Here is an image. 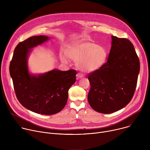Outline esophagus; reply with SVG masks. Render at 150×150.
<instances>
[{"instance_id":"34e87169","label":"esophagus","mask_w":150,"mask_h":150,"mask_svg":"<svg viewBox=\"0 0 150 150\" xmlns=\"http://www.w3.org/2000/svg\"><path fill=\"white\" fill-rule=\"evenodd\" d=\"M83 76V75L82 74H80V73H78L77 75H76V78L77 79H79V78H81Z\"/></svg>"}]
</instances>
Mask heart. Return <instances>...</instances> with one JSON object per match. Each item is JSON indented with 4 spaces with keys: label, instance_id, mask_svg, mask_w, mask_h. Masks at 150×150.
Segmentation results:
<instances>
[{
    "label": "heart",
    "instance_id": "b5f03b06",
    "mask_svg": "<svg viewBox=\"0 0 150 150\" xmlns=\"http://www.w3.org/2000/svg\"><path fill=\"white\" fill-rule=\"evenodd\" d=\"M107 56L108 52L104 47L83 40L70 45L60 55L63 62L68 63L70 58L76 61V66L79 70L87 73L100 69L105 63Z\"/></svg>",
    "mask_w": 150,
    "mask_h": 150
}]
</instances>
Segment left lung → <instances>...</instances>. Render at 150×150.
Listing matches in <instances>:
<instances>
[{
    "mask_svg": "<svg viewBox=\"0 0 150 150\" xmlns=\"http://www.w3.org/2000/svg\"><path fill=\"white\" fill-rule=\"evenodd\" d=\"M112 40L108 62L88 75V103L95 111L104 114L118 111L131 101L140 69L132 42L113 35Z\"/></svg>",
    "mask_w": 150,
    "mask_h": 150,
    "instance_id": "obj_1",
    "label": "left lung"
}]
</instances>
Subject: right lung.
Segmentation results:
<instances>
[{
	"instance_id": "1",
	"label": "right lung",
	"mask_w": 150,
	"mask_h": 150,
	"mask_svg": "<svg viewBox=\"0 0 150 150\" xmlns=\"http://www.w3.org/2000/svg\"><path fill=\"white\" fill-rule=\"evenodd\" d=\"M49 39L45 35L31 37L14 50L9 72L17 99L24 108L36 113L51 115L65 106L68 90L76 81V71L54 69L39 75L30 74L27 58L31 49Z\"/></svg>"
}]
</instances>
